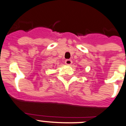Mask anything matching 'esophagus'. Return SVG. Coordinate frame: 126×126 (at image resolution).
<instances>
[{"mask_svg": "<svg viewBox=\"0 0 126 126\" xmlns=\"http://www.w3.org/2000/svg\"><path fill=\"white\" fill-rule=\"evenodd\" d=\"M72 63V61L71 60H65V64H66V65H71Z\"/></svg>", "mask_w": 126, "mask_h": 126, "instance_id": "1", "label": "esophagus"}]
</instances>
